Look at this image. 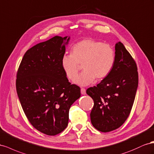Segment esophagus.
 <instances>
[{
	"mask_svg": "<svg viewBox=\"0 0 154 154\" xmlns=\"http://www.w3.org/2000/svg\"><path fill=\"white\" fill-rule=\"evenodd\" d=\"M81 93L82 95H85L86 94V90L85 88H82L81 89Z\"/></svg>",
	"mask_w": 154,
	"mask_h": 154,
	"instance_id": "34e87169",
	"label": "esophagus"
}]
</instances>
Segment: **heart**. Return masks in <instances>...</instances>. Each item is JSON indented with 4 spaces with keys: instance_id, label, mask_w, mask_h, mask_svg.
<instances>
[{
    "instance_id": "heart-1",
    "label": "heart",
    "mask_w": 154,
    "mask_h": 154,
    "mask_svg": "<svg viewBox=\"0 0 154 154\" xmlns=\"http://www.w3.org/2000/svg\"><path fill=\"white\" fill-rule=\"evenodd\" d=\"M115 60L116 53L111 45L89 38L74 45L71 54L63 56L61 65L68 79L74 80L79 71V64H82L84 71L74 82L86 86L93 82L95 78L101 80L106 77Z\"/></svg>"
}]
</instances>
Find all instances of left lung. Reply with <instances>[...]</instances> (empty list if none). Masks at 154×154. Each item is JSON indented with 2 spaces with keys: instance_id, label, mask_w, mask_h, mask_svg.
Wrapping results in <instances>:
<instances>
[{
  "instance_id": "8db88e82",
  "label": "left lung",
  "mask_w": 154,
  "mask_h": 154,
  "mask_svg": "<svg viewBox=\"0 0 154 154\" xmlns=\"http://www.w3.org/2000/svg\"><path fill=\"white\" fill-rule=\"evenodd\" d=\"M116 60L108 75L86 90L94 105L90 113L92 125L108 132L123 125L128 117L138 86L137 67L123 44L117 42Z\"/></svg>"
}]
</instances>
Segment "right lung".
<instances>
[{"label":"right lung","instance_id":"add662e5","mask_svg":"<svg viewBox=\"0 0 154 154\" xmlns=\"http://www.w3.org/2000/svg\"><path fill=\"white\" fill-rule=\"evenodd\" d=\"M69 37L55 36L25 53L17 73L16 89L22 108L35 128L48 135L66 128L72 104L81 97L61 65Z\"/></svg>","mask_w":154,"mask_h":154}]
</instances>
